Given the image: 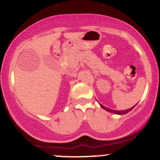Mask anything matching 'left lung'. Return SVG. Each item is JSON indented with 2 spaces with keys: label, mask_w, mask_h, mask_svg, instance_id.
Returning <instances> with one entry per match:
<instances>
[{
  "label": "left lung",
  "mask_w": 160,
  "mask_h": 160,
  "mask_svg": "<svg viewBox=\"0 0 160 160\" xmlns=\"http://www.w3.org/2000/svg\"><path fill=\"white\" fill-rule=\"evenodd\" d=\"M99 105H100V106L102 107V108H104V109L106 110V111H108V112H112V113H114V114H117V115H124V114H127L128 112H129L130 111H131V110H132L133 108H134V106H136V105H135L134 106H133L132 108H128V109L122 110V111H117V110H113V109H111V108H107V107L102 106V105H101V104H99Z\"/></svg>",
  "instance_id": "8db88e82"
}]
</instances>
